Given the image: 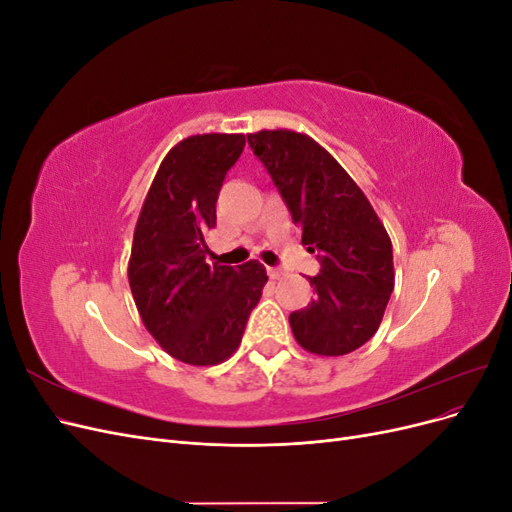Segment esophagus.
<instances>
[{"mask_svg":"<svg viewBox=\"0 0 512 512\" xmlns=\"http://www.w3.org/2000/svg\"><path fill=\"white\" fill-rule=\"evenodd\" d=\"M267 273H269L271 280H282V277H284V271L280 267H269Z\"/></svg>","mask_w":512,"mask_h":512,"instance_id":"obj_1","label":"esophagus"}]
</instances>
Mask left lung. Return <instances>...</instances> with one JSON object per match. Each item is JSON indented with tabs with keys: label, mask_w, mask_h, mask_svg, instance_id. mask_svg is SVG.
<instances>
[{
	"label": "left lung",
	"mask_w": 512,
	"mask_h": 512,
	"mask_svg": "<svg viewBox=\"0 0 512 512\" xmlns=\"http://www.w3.org/2000/svg\"><path fill=\"white\" fill-rule=\"evenodd\" d=\"M316 254L320 273L307 277L314 299L290 314L299 346L320 356H342L378 331L395 286L393 245L363 190L314 138L292 130L247 134Z\"/></svg>",
	"instance_id": "8db88e82"
}]
</instances>
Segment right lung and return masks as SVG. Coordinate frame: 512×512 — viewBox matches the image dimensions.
Masks as SVG:
<instances>
[{
    "mask_svg": "<svg viewBox=\"0 0 512 512\" xmlns=\"http://www.w3.org/2000/svg\"><path fill=\"white\" fill-rule=\"evenodd\" d=\"M245 147L243 134H196L166 153L134 228L128 280L153 339L188 365H218L241 344L267 271L207 265L224 177Z\"/></svg>",
    "mask_w": 512,
    "mask_h": 512,
    "instance_id": "obj_1",
    "label": "right lung"
}]
</instances>
